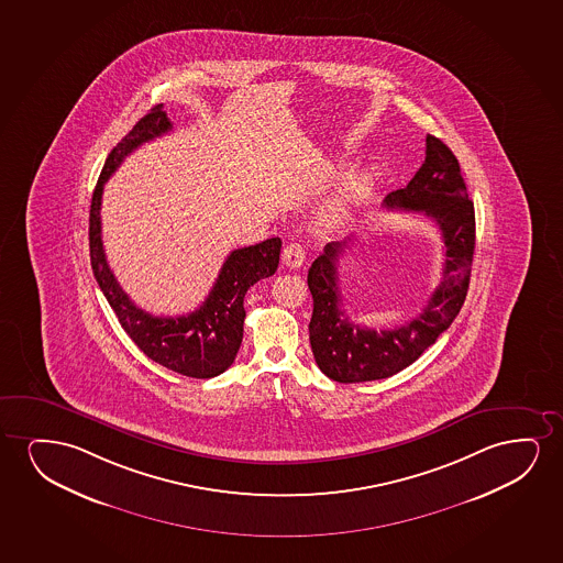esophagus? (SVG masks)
Masks as SVG:
<instances>
[{
  "instance_id": "esophagus-1",
  "label": "esophagus",
  "mask_w": 563,
  "mask_h": 563,
  "mask_svg": "<svg viewBox=\"0 0 563 563\" xmlns=\"http://www.w3.org/2000/svg\"><path fill=\"white\" fill-rule=\"evenodd\" d=\"M306 262V250L298 242H290V244H286L285 250H283V263H285L286 267H290V269H298Z\"/></svg>"
}]
</instances>
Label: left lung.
Listing matches in <instances>:
<instances>
[{
	"label": "left lung",
	"mask_w": 563,
	"mask_h": 563,
	"mask_svg": "<svg viewBox=\"0 0 563 563\" xmlns=\"http://www.w3.org/2000/svg\"><path fill=\"white\" fill-rule=\"evenodd\" d=\"M385 206L419 211L437 223L446 247L442 280L408 323L385 331L360 327L340 309L339 262L352 239L329 242L308 273L313 296L309 342L319 369L336 383L378 380L406 369L452 324L470 288L475 208L460 163L442 140L427 134L423 165L406 188L386 196Z\"/></svg>",
	"instance_id": "1"
}]
</instances>
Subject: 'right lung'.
<instances>
[{
	"instance_id": "obj_1",
	"label": "right lung",
	"mask_w": 563,
	"mask_h": 563,
	"mask_svg": "<svg viewBox=\"0 0 563 563\" xmlns=\"http://www.w3.org/2000/svg\"><path fill=\"white\" fill-rule=\"evenodd\" d=\"M170 129L173 124L163 106H155L111 150L90 206V262L93 277L119 317V323L150 360L185 377L211 378L229 369L239 354L246 317L244 296L257 280L275 275L283 242L263 240L255 246L231 252L206 301L188 316L155 317L132 303L109 269L101 244V194L126 155Z\"/></svg>"
}]
</instances>
